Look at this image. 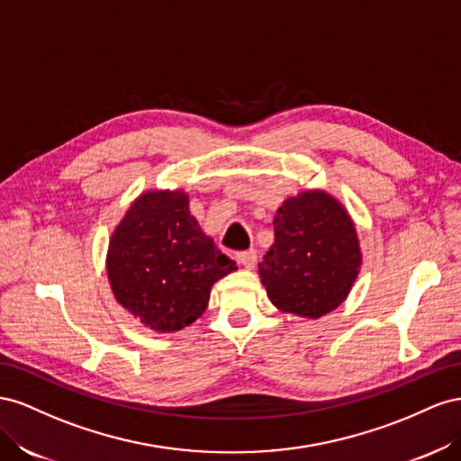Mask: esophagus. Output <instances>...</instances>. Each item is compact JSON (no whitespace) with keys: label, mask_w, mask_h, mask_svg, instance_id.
Here are the masks:
<instances>
[{"label":"esophagus","mask_w":461,"mask_h":461,"mask_svg":"<svg viewBox=\"0 0 461 461\" xmlns=\"http://www.w3.org/2000/svg\"><path fill=\"white\" fill-rule=\"evenodd\" d=\"M238 260L241 262V265H243L247 270H251V268H255V265H257V251H255V249H251V251H243V253L238 255Z\"/></svg>","instance_id":"34e87169"}]
</instances>
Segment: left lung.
Here are the masks:
<instances>
[{
	"label": "left lung",
	"instance_id": "obj_1",
	"mask_svg": "<svg viewBox=\"0 0 461 461\" xmlns=\"http://www.w3.org/2000/svg\"><path fill=\"white\" fill-rule=\"evenodd\" d=\"M363 255L348 210L326 191L289 196L274 216V243L258 262L276 309L321 319L344 303Z\"/></svg>",
	"mask_w": 461,
	"mask_h": 461
}]
</instances>
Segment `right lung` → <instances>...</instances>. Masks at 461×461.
<instances>
[{
	"label": "right lung",
	"instance_id": "add662e5",
	"mask_svg": "<svg viewBox=\"0 0 461 461\" xmlns=\"http://www.w3.org/2000/svg\"><path fill=\"white\" fill-rule=\"evenodd\" d=\"M106 270L117 303L154 332H177L201 317L210 289L238 267L201 230L185 191L154 189L117 223Z\"/></svg>",
	"mask_w": 461,
	"mask_h": 461
}]
</instances>
